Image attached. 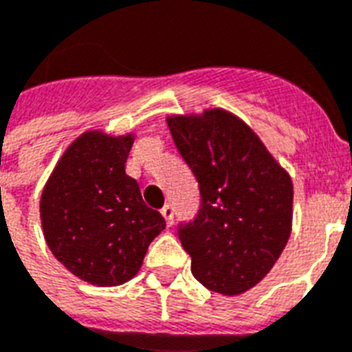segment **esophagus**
<instances>
[{
    "label": "esophagus",
    "instance_id": "obj_1",
    "mask_svg": "<svg viewBox=\"0 0 352 352\" xmlns=\"http://www.w3.org/2000/svg\"><path fill=\"white\" fill-rule=\"evenodd\" d=\"M160 212H162V216L166 218V223L168 225L173 223V206H171L170 203H166V205L160 208Z\"/></svg>",
    "mask_w": 352,
    "mask_h": 352
}]
</instances>
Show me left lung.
Returning a JSON list of instances; mask_svg holds the SVG:
<instances>
[{
  "mask_svg": "<svg viewBox=\"0 0 352 352\" xmlns=\"http://www.w3.org/2000/svg\"><path fill=\"white\" fill-rule=\"evenodd\" d=\"M177 149L199 184L195 218L177 236L205 288L238 295L278 260L292 230L294 184L260 138L230 112L168 118Z\"/></svg>",
  "mask_w": 352,
  "mask_h": 352,
  "instance_id": "8db88e82",
  "label": "left lung"
}]
</instances>
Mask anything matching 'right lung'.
<instances>
[{"label":"right lung","instance_id":"right-lung-1","mask_svg":"<svg viewBox=\"0 0 352 352\" xmlns=\"http://www.w3.org/2000/svg\"><path fill=\"white\" fill-rule=\"evenodd\" d=\"M133 136L87 133L68 147L40 199L51 253L96 286H118L138 273L147 248L166 229L125 173Z\"/></svg>","mask_w":352,"mask_h":352}]
</instances>
